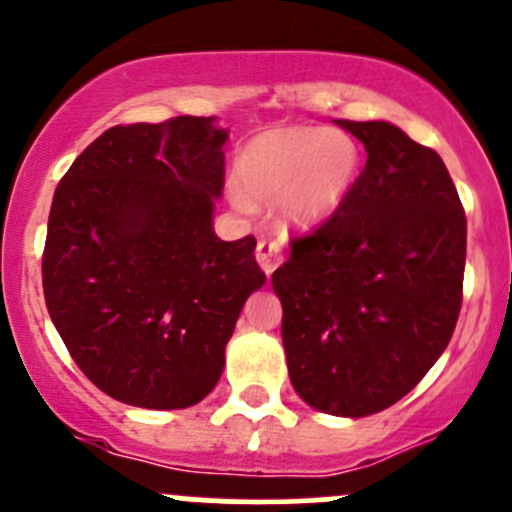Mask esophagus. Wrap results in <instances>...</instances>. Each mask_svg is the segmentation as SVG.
Returning <instances> with one entry per match:
<instances>
[{
	"mask_svg": "<svg viewBox=\"0 0 512 512\" xmlns=\"http://www.w3.org/2000/svg\"><path fill=\"white\" fill-rule=\"evenodd\" d=\"M257 262H260L262 272L270 277V274L284 262L282 240H260V245H257Z\"/></svg>",
	"mask_w": 512,
	"mask_h": 512,
	"instance_id": "esophagus-1",
	"label": "esophagus"
}]
</instances>
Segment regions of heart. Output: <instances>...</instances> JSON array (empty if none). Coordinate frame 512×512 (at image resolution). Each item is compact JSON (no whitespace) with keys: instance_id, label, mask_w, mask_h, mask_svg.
<instances>
[{"instance_id":"obj_1","label":"heart","mask_w":512,"mask_h":512,"mask_svg":"<svg viewBox=\"0 0 512 512\" xmlns=\"http://www.w3.org/2000/svg\"><path fill=\"white\" fill-rule=\"evenodd\" d=\"M233 201L252 211L255 201L279 203L289 225L309 228L333 215L358 176V149L348 137L328 129L287 127L252 139L240 154Z\"/></svg>"}]
</instances>
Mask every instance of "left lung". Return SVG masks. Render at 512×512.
Returning <instances> with one entry per match:
<instances>
[{"instance_id":"left-lung-1","label":"left lung","mask_w":512,"mask_h":512,"mask_svg":"<svg viewBox=\"0 0 512 512\" xmlns=\"http://www.w3.org/2000/svg\"><path fill=\"white\" fill-rule=\"evenodd\" d=\"M368 154L336 213L272 274L289 380L306 405L368 417L407 395L449 346L466 215L434 149L390 122L336 120Z\"/></svg>"}]
</instances>
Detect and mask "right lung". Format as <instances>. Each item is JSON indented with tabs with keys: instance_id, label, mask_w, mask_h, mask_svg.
I'll use <instances>...</instances> for the list:
<instances>
[{
	"instance_id": "1",
	"label": "right lung",
	"mask_w": 512,
	"mask_h": 512,
	"mask_svg": "<svg viewBox=\"0 0 512 512\" xmlns=\"http://www.w3.org/2000/svg\"><path fill=\"white\" fill-rule=\"evenodd\" d=\"M228 129L215 117L102 132L53 193L43 297L75 365L105 395L184 410L218 385L255 238L213 230Z\"/></svg>"
}]
</instances>
